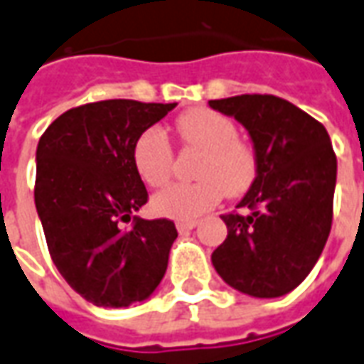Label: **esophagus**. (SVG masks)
Segmentation results:
<instances>
[{
  "label": "esophagus",
  "instance_id": "obj_1",
  "mask_svg": "<svg viewBox=\"0 0 364 364\" xmlns=\"http://www.w3.org/2000/svg\"><path fill=\"white\" fill-rule=\"evenodd\" d=\"M197 225H199L197 220H179L175 226H177L179 232H189V230H193Z\"/></svg>",
  "mask_w": 364,
  "mask_h": 364
}]
</instances>
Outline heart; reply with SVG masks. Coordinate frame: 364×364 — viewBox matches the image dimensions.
I'll list each match as a JSON object with an SVG mask.
<instances>
[{"instance_id": "1", "label": "heart", "mask_w": 364, "mask_h": 364, "mask_svg": "<svg viewBox=\"0 0 364 364\" xmlns=\"http://www.w3.org/2000/svg\"><path fill=\"white\" fill-rule=\"evenodd\" d=\"M179 134L189 146L203 151L195 183H173L151 197L154 213L167 218L189 220L207 213L225 191L240 195L256 177V156L238 141V129L218 112L197 108L179 118ZM134 167L151 187L164 185L173 167V147L164 128L151 126L139 134L132 149Z\"/></svg>"}]
</instances>
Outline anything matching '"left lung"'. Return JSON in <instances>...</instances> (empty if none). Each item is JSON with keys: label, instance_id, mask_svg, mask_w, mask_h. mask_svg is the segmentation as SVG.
Instances as JSON below:
<instances>
[{"label": "left lung", "instance_id": "left-lung-1", "mask_svg": "<svg viewBox=\"0 0 364 364\" xmlns=\"http://www.w3.org/2000/svg\"><path fill=\"white\" fill-rule=\"evenodd\" d=\"M242 124L252 139L256 177L236 207L223 215L225 242L210 260L230 288L252 297L296 289L323 252L331 230L337 157L323 124L272 94L208 100Z\"/></svg>", "mask_w": 364, "mask_h": 364}]
</instances>
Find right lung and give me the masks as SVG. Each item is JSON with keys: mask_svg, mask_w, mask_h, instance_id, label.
<instances>
[{"mask_svg": "<svg viewBox=\"0 0 364 364\" xmlns=\"http://www.w3.org/2000/svg\"><path fill=\"white\" fill-rule=\"evenodd\" d=\"M177 104L102 100L60 114L37 146L35 207L50 258L76 294L128 307L164 279L177 228L136 217L147 203L132 149ZM134 218L124 231L119 225Z\"/></svg>", "mask_w": 364, "mask_h": 364, "instance_id": "1", "label": "right lung"}]
</instances>
